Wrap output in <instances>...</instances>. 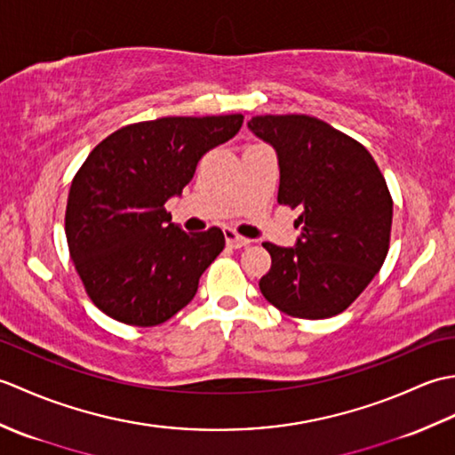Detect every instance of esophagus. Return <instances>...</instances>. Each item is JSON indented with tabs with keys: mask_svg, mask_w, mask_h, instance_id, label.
Returning a JSON list of instances; mask_svg holds the SVG:
<instances>
[{
	"mask_svg": "<svg viewBox=\"0 0 455 455\" xmlns=\"http://www.w3.org/2000/svg\"><path fill=\"white\" fill-rule=\"evenodd\" d=\"M222 233H225L227 244H228L230 248H243V246H248V244H250L248 238L240 236V235L236 233V230H233V228H225V230H222Z\"/></svg>",
	"mask_w": 455,
	"mask_h": 455,
	"instance_id": "esophagus-1",
	"label": "esophagus"
}]
</instances>
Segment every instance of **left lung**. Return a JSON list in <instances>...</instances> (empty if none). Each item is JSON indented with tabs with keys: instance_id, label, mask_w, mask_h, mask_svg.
Listing matches in <instances>:
<instances>
[{
	"instance_id": "obj_1",
	"label": "left lung",
	"mask_w": 455,
	"mask_h": 455,
	"mask_svg": "<svg viewBox=\"0 0 455 455\" xmlns=\"http://www.w3.org/2000/svg\"><path fill=\"white\" fill-rule=\"evenodd\" d=\"M248 127L277 152L279 205L301 207L295 248L262 244L272 267L259 291L295 318L346 311L389 252L393 199L379 166L363 144L308 115H256Z\"/></svg>"
}]
</instances>
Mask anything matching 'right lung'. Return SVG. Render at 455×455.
<instances>
[{
	"label": "right lung",
	"mask_w": 455,
	"mask_h": 455,
	"mask_svg": "<svg viewBox=\"0 0 455 455\" xmlns=\"http://www.w3.org/2000/svg\"><path fill=\"white\" fill-rule=\"evenodd\" d=\"M244 117H162L103 139L76 172L64 217L68 250L92 303L131 326H156L197 293L225 248L217 227L186 233L164 207L197 162L233 139Z\"/></svg>",
	"instance_id": "add662e5"
}]
</instances>
